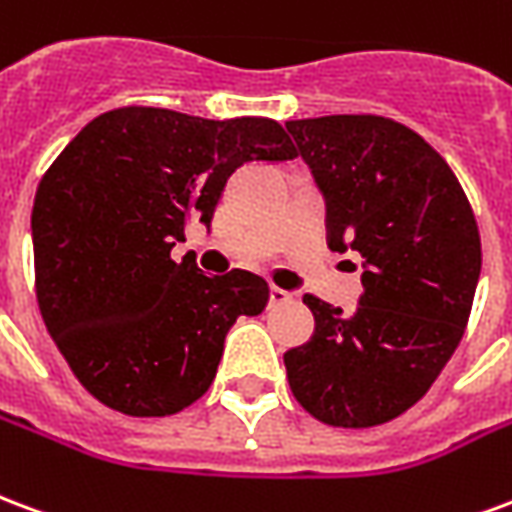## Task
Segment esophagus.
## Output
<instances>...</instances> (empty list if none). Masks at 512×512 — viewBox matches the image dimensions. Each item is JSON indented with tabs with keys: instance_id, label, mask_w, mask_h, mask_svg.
Masks as SVG:
<instances>
[{
	"instance_id": "obj_1",
	"label": "esophagus",
	"mask_w": 512,
	"mask_h": 512,
	"mask_svg": "<svg viewBox=\"0 0 512 512\" xmlns=\"http://www.w3.org/2000/svg\"><path fill=\"white\" fill-rule=\"evenodd\" d=\"M270 302H272V305H283V302H292V294L283 292V289H278V286H272Z\"/></svg>"
}]
</instances>
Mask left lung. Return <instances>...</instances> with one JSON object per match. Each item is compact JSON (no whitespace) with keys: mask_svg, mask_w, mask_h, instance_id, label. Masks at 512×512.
Masks as SVG:
<instances>
[{"mask_svg":"<svg viewBox=\"0 0 512 512\" xmlns=\"http://www.w3.org/2000/svg\"><path fill=\"white\" fill-rule=\"evenodd\" d=\"M286 130L327 201V248L365 259L343 313L316 294L313 335L283 354L297 404L335 428H371L423 398L464 338L480 231L461 182L423 136L376 114L292 119Z\"/></svg>","mask_w":512,"mask_h":512,"instance_id":"left-lung-1","label":"left lung"}]
</instances>
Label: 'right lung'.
Here are the masks:
<instances>
[{
    "instance_id": "obj_1",
    "label": "right lung",
    "mask_w": 512,
    "mask_h": 512,
    "mask_svg": "<svg viewBox=\"0 0 512 512\" xmlns=\"http://www.w3.org/2000/svg\"><path fill=\"white\" fill-rule=\"evenodd\" d=\"M294 158L275 119L152 106L106 111L59 152L32 207L35 294L89 395L166 417L210 390L231 324L264 311L270 286L245 270L201 275L171 248L193 220L210 226L240 166Z\"/></svg>"
}]
</instances>
